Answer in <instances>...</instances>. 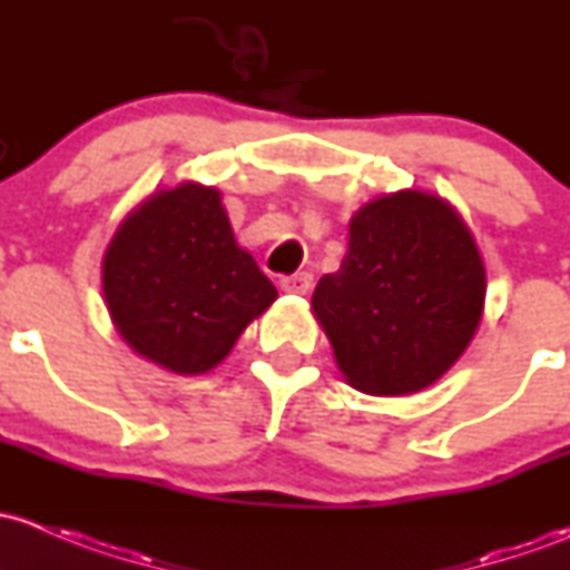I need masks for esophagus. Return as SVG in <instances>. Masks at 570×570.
Segmentation results:
<instances>
[{
    "label": "esophagus",
    "mask_w": 570,
    "mask_h": 570,
    "mask_svg": "<svg viewBox=\"0 0 570 570\" xmlns=\"http://www.w3.org/2000/svg\"><path fill=\"white\" fill-rule=\"evenodd\" d=\"M279 285H283L285 293H307L309 287H313V274L296 272V274H291V277L279 279Z\"/></svg>",
    "instance_id": "34e87169"
}]
</instances>
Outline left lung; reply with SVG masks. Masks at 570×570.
I'll return each mask as SVG.
<instances>
[{
	"label": "left lung",
	"mask_w": 570,
	"mask_h": 570,
	"mask_svg": "<svg viewBox=\"0 0 570 570\" xmlns=\"http://www.w3.org/2000/svg\"><path fill=\"white\" fill-rule=\"evenodd\" d=\"M483 304L469 227L442 197L414 189L351 216L348 252L313 293L340 373L367 395H412L442 379L472 343Z\"/></svg>",
	"instance_id": "8db88e82"
}]
</instances>
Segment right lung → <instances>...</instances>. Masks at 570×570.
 Wrapping results in <instances>:
<instances>
[{
	"label": "right lung",
	"instance_id": "obj_1",
	"mask_svg": "<svg viewBox=\"0 0 570 570\" xmlns=\"http://www.w3.org/2000/svg\"><path fill=\"white\" fill-rule=\"evenodd\" d=\"M104 298L137 354L180 375L219 365L277 287L233 236L222 195L180 184L126 216L104 255Z\"/></svg>",
	"mask_w": 570,
	"mask_h": 570
}]
</instances>
